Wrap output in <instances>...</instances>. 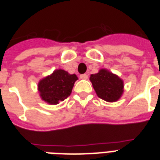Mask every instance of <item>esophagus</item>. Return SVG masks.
I'll list each match as a JSON object with an SVG mask.
<instances>
[{"mask_svg": "<svg viewBox=\"0 0 160 160\" xmlns=\"http://www.w3.org/2000/svg\"><path fill=\"white\" fill-rule=\"evenodd\" d=\"M80 79L81 80H87L88 79V75L87 74H83V75H80Z\"/></svg>", "mask_w": 160, "mask_h": 160, "instance_id": "34e87169", "label": "esophagus"}]
</instances>
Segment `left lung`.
<instances>
[{
    "instance_id": "8db88e82",
    "label": "left lung",
    "mask_w": 160,
    "mask_h": 160,
    "mask_svg": "<svg viewBox=\"0 0 160 160\" xmlns=\"http://www.w3.org/2000/svg\"><path fill=\"white\" fill-rule=\"evenodd\" d=\"M90 80L98 96L105 101L114 102L122 95L123 80L108 70H100L97 74L90 75Z\"/></svg>"
}]
</instances>
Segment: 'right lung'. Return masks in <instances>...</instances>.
I'll list each match as a JSON object with an SVG mask.
<instances>
[{
  "label": "right lung",
  "mask_w": 160,
  "mask_h": 160,
  "mask_svg": "<svg viewBox=\"0 0 160 160\" xmlns=\"http://www.w3.org/2000/svg\"><path fill=\"white\" fill-rule=\"evenodd\" d=\"M77 76L70 75L63 70H56L53 74L39 82L38 90L41 97L51 105H57L70 96Z\"/></svg>",
  "instance_id": "obj_1"
}]
</instances>
